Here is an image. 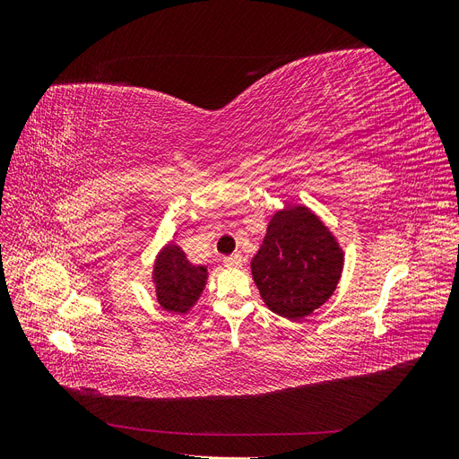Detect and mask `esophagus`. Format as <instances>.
Wrapping results in <instances>:
<instances>
[{"label": "esophagus", "mask_w": 459, "mask_h": 459, "mask_svg": "<svg viewBox=\"0 0 459 459\" xmlns=\"http://www.w3.org/2000/svg\"><path fill=\"white\" fill-rule=\"evenodd\" d=\"M224 264H226L228 268H241L243 266V256L239 253H235L231 256H226Z\"/></svg>", "instance_id": "1"}]
</instances>
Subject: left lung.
Here are the masks:
<instances>
[{
  "label": "left lung",
  "instance_id": "8db88e82",
  "mask_svg": "<svg viewBox=\"0 0 459 459\" xmlns=\"http://www.w3.org/2000/svg\"><path fill=\"white\" fill-rule=\"evenodd\" d=\"M342 268V247L307 204L275 211L251 260L264 304L287 319L307 317L325 304L335 293Z\"/></svg>",
  "mask_w": 459,
  "mask_h": 459
}]
</instances>
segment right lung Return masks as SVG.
Returning a JSON list of instances; mask_svg holds the SVG:
<instances>
[{
    "label": "right lung",
    "instance_id": "right-lung-1",
    "mask_svg": "<svg viewBox=\"0 0 459 459\" xmlns=\"http://www.w3.org/2000/svg\"><path fill=\"white\" fill-rule=\"evenodd\" d=\"M208 280L206 266L191 264L184 248L174 241L166 243L152 262L151 281L159 307L170 314L184 316L195 307Z\"/></svg>",
    "mask_w": 459,
    "mask_h": 459
}]
</instances>
